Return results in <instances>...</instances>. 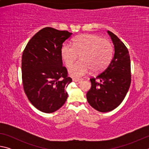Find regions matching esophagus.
I'll return each mask as SVG.
<instances>
[{
    "label": "esophagus",
    "instance_id": "obj_1",
    "mask_svg": "<svg viewBox=\"0 0 149 149\" xmlns=\"http://www.w3.org/2000/svg\"><path fill=\"white\" fill-rule=\"evenodd\" d=\"M72 80H73V81H74V82H80L81 81L82 79H79V78H76V77H74V78H72Z\"/></svg>",
    "mask_w": 149,
    "mask_h": 149
}]
</instances>
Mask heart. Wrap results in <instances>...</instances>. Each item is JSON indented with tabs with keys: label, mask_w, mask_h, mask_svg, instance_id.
I'll return each mask as SVG.
<instances>
[{
	"label": "heart",
	"mask_w": 149,
	"mask_h": 149,
	"mask_svg": "<svg viewBox=\"0 0 149 149\" xmlns=\"http://www.w3.org/2000/svg\"><path fill=\"white\" fill-rule=\"evenodd\" d=\"M62 59L67 66L80 54L81 60L69 68L72 77L84 76L91 70L100 72L109 64L113 54V47L109 40L95 35H80L73 40L72 45L65 43L62 48Z\"/></svg>",
	"instance_id": "heart-1"
}]
</instances>
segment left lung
<instances>
[{"label":"left lung","mask_w":149,"mask_h":149,"mask_svg":"<svg viewBox=\"0 0 149 149\" xmlns=\"http://www.w3.org/2000/svg\"><path fill=\"white\" fill-rule=\"evenodd\" d=\"M114 45V54L109 65L96 77L91 78V88L87 93L89 104L99 112H107L119 106L131 84L129 51L116 35L107 31ZM97 79L99 83L95 81Z\"/></svg>","instance_id":"8db88e82"}]
</instances>
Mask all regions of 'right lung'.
Instances as JSON below:
<instances>
[{
	"label": "right lung",
	"instance_id": "right-lung-1",
	"mask_svg": "<svg viewBox=\"0 0 149 149\" xmlns=\"http://www.w3.org/2000/svg\"><path fill=\"white\" fill-rule=\"evenodd\" d=\"M72 35L45 27L30 39L22 54L24 91L31 104L42 112H55L67 100L65 89L72 79L62 65L61 50Z\"/></svg>",
	"mask_w": 149,
	"mask_h": 149
}]
</instances>
